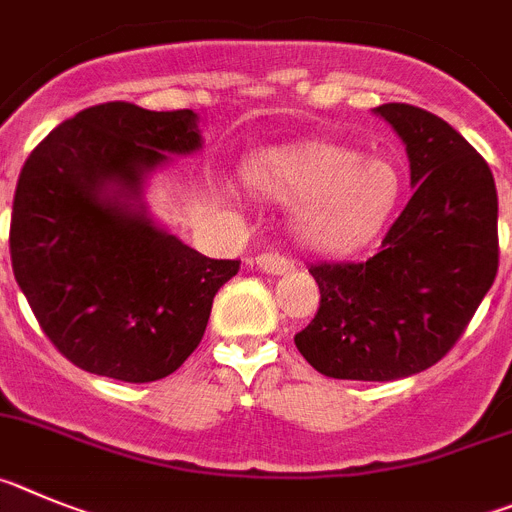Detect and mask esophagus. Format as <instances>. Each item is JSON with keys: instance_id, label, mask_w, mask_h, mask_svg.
I'll list each match as a JSON object with an SVG mask.
<instances>
[{"instance_id": "obj_1", "label": "esophagus", "mask_w": 512, "mask_h": 512, "mask_svg": "<svg viewBox=\"0 0 512 512\" xmlns=\"http://www.w3.org/2000/svg\"><path fill=\"white\" fill-rule=\"evenodd\" d=\"M252 262L260 267L262 273H270V275H283L293 267V260H288L285 255H278V252H262V255H257Z\"/></svg>"}]
</instances>
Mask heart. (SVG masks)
<instances>
[{
    "mask_svg": "<svg viewBox=\"0 0 512 512\" xmlns=\"http://www.w3.org/2000/svg\"><path fill=\"white\" fill-rule=\"evenodd\" d=\"M247 181L273 199H298L293 229L313 250H349L372 239L403 193L393 163L329 142L267 150L252 160Z\"/></svg>",
    "mask_w": 512,
    "mask_h": 512,
    "instance_id": "b5f03b06",
    "label": "heart"
}]
</instances>
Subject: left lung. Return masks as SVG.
I'll return each mask as SVG.
<instances>
[{
    "instance_id": "left-lung-1",
    "label": "left lung",
    "mask_w": 512,
    "mask_h": 512,
    "mask_svg": "<svg viewBox=\"0 0 512 512\" xmlns=\"http://www.w3.org/2000/svg\"><path fill=\"white\" fill-rule=\"evenodd\" d=\"M411 163V201L365 260L316 262L319 311L296 334L313 370L388 382L436 365L464 334L497 275V191L490 165L451 124L382 104Z\"/></svg>"
}]
</instances>
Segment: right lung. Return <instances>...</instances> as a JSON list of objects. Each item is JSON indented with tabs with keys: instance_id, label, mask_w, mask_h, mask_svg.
<instances>
[{
	"instance_id": "1",
	"label": "right lung",
	"mask_w": 512,
	"mask_h": 512,
	"mask_svg": "<svg viewBox=\"0 0 512 512\" xmlns=\"http://www.w3.org/2000/svg\"><path fill=\"white\" fill-rule=\"evenodd\" d=\"M201 147L191 109L107 101L58 124L17 181L9 255L40 329L73 365L168 377L199 347L239 260H211L147 216L145 178Z\"/></svg>"
}]
</instances>
